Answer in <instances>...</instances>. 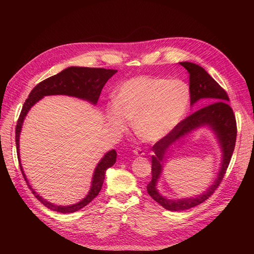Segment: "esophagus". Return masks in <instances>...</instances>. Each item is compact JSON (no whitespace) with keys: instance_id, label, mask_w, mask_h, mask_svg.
Instances as JSON below:
<instances>
[{"instance_id":"obj_1","label":"esophagus","mask_w":254,"mask_h":254,"mask_svg":"<svg viewBox=\"0 0 254 254\" xmlns=\"http://www.w3.org/2000/svg\"><path fill=\"white\" fill-rule=\"evenodd\" d=\"M133 152L135 153L136 156H144V155H145L144 150H143L142 148H140V147H136V148L133 150Z\"/></svg>"}]
</instances>
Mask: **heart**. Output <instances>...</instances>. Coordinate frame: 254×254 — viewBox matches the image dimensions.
Returning <instances> with one entry per match:
<instances>
[{
	"label": "heart",
	"mask_w": 254,
	"mask_h": 254,
	"mask_svg": "<svg viewBox=\"0 0 254 254\" xmlns=\"http://www.w3.org/2000/svg\"><path fill=\"white\" fill-rule=\"evenodd\" d=\"M190 101L188 84L179 79L143 75L119 88L115 102L107 107V120L117 131L133 120L137 136L157 142L170 134L186 117Z\"/></svg>",
	"instance_id": "obj_1"
}]
</instances>
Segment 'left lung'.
I'll return each mask as SVG.
<instances>
[{
    "label": "left lung",
    "instance_id": "obj_1",
    "mask_svg": "<svg viewBox=\"0 0 254 254\" xmlns=\"http://www.w3.org/2000/svg\"><path fill=\"white\" fill-rule=\"evenodd\" d=\"M190 74V105H194L199 99L205 98L206 105L203 108L191 113L188 118L182 120L180 124L163 139L159 140L152 146L151 150V181L147 184V193L149 196L168 211H184L194 207L205 201L214 194L224 179L230 161H231L235 142H236V120L231 107L229 106V96L217 81H215L207 72L200 65L191 63H180ZM207 125L217 133L223 149L222 168L217 181L203 194L195 198L180 199L179 201H168L161 196L155 189L156 182L162 171V160L168 147L180 137L189 133L193 129Z\"/></svg>",
    "mask_w": 254,
    "mask_h": 254
}]
</instances>
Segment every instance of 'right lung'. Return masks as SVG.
I'll return each instance as SVG.
<instances>
[{"mask_svg": "<svg viewBox=\"0 0 254 254\" xmlns=\"http://www.w3.org/2000/svg\"><path fill=\"white\" fill-rule=\"evenodd\" d=\"M117 72H118L117 70H110V68H102V67L70 66L65 68V70H64L63 72H60L56 75L52 76V77H49L45 80L38 83L37 86L32 90V92H30L24 105H23L20 117L17 123V126H16V145H17L19 164H20L19 136H20L23 121H24L29 109L32 108L38 101H40L43 96H47V95L64 94V95H70V96H75L82 99H87V101L91 102L92 104H96L99 95L102 93V90L105 86V83L108 81V79L111 78L113 74H115ZM115 161H117V151L112 149L109 152H107L105 157L101 160V162L97 164L95 168L93 179H92V187L87 197L82 199L81 201L68 206L55 205L47 201L41 196L38 195L32 189V187H30V184L28 183L26 176L22 170L21 164H20V168L29 190H32V193L35 195V197L38 199V200H39L41 203H43L47 207H49L50 210L65 214V213H74L76 211H78L93 200L102 190L107 168L111 167L115 163Z\"/></svg>", "mask_w": 254, "mask_h": 254, "instance_id": "obj_1", "label": "right lung"}]
</instances>
